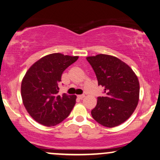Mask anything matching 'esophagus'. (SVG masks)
<instances>
[{
    "label": "esophagus",
    "instance_id": "34e87169",
    "mask_svg": "<svg viewBox=\"0 0 160 160\" xmlns=\"http://www.w3.org/2000/svg\"><path fill=\"white\" fill-rule=\"evenodd\" d=\"M78 98L80 99V100H82L85 98V95L84 94H80V95H78Z\"/></svg>",
    "mask_w": 160,
    "mask_h": 160
}]
</instances>
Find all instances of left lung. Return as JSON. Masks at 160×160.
<instances>
[{
  "label": "left lung",
  "instance_id": "8db88e82",
  "mask_svg": "<svg viewBox=\"0 0 160 160\" xmlns=\"http://www.w3.org/2000/svg\"><path fill=\"white\" fill-rule=\"evenodd\" d=\"M86 59L96 74L98 86L103 87L106 94L98 98L92 117L108 128L122 124L138 104V78L126 63L115 57L100 54Z\"/></svg>",
  "mask_w": 160,
  "mask_h": 160
}]
</instances>
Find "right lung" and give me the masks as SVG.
Instances as JSON below:
<instances>
[{"instance_id":"add662e5","label":"right lung","mask_w":160,"mask_h":160,"mask_svg":"<svg viewBox=\"0 0 160 160\" xmlns=\"http://www.w3.org/2000/svg\"><path fill=\"white\" fill-rule=\"evenodd\" d=\"M78 57L60 53L48 54L32 65L22 80L21 97L32 118L46 126H54L64 120L76 102L75 95L58 94L62 72Z\"/></svg>"}]
</instances>
